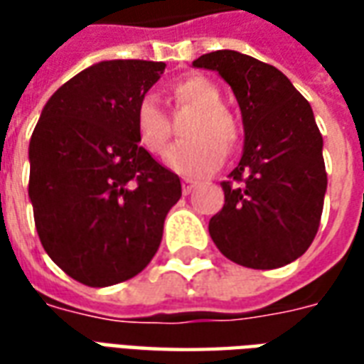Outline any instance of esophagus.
Instances as JSON below:
<instances>
[{"label":"esophagus","mask_w":364,"mask_h":364,"mask_svg":"<svg viewBox=\"0 0 364 364\" xmlns=\"http://www.w3.org/2000/svg\"><path fill=\"white\" fill-rule=\"evenodd\" d=\"M195 187H197V181H195V179H183V193H185V195H189Z\"/></svg>","instance_id":"1"}]
</instances>
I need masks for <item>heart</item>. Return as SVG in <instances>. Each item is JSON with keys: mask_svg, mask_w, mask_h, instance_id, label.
I'll use <instances>...</instances> for the list:
<instances>
[{"mask_svg": "<svg viewBox=\"0 0 364 364\" xmlns=\"http://www.w3.org/2000/svg\"><path fill=\"white\" fill-rule=\"evenodd\" d=\"M175 109H195L183 127V142L167 154V164L183 175H206L220 167L224 154L236 150L242 140V124L226 105L222 91L205 75H191L175 83ZM138 142L150 156H164L171 138V120L154 97H142L134 111Z\"/></svg>", "mask_w": 364, "mask_h": 364, "instance_id": "heart-1", "label": "heart"}]
</instances>
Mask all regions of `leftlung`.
<instances>
[{
  "label": "left lung",
  "mask_w": 364,
  "mask_h": 364,
  "mask_svg": "<svg viewBox=\"0 0 364 364\" xmlns=\"http://www.w3.org/2000/svg\"><path fill=\"white\" fill-rule=\"evenodd\" d=\"M234 90L244 119V156L222 181L224 206L208 222L230 261L277 269L298 259L320 228L328 173L310 103L274 66L236 50L193 62Z\"/></svg>",
  "instance_id": "8db88e82"
}]
</instances>
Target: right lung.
<instances>
[{
  "label": "right lung",
  "mask_w": 364,
  "mask_h": 364,
  "mask_svg": "<svg viewBox=\"0 0 364 364\" xmlns=\"http://www.w3.org/2000/svg\"><path fill=\"white\" fill-rule=\"evenodd\" d=\"M164 62L109 60L44 105L31 136L28 197L44 252L74 281L111 287L158 252L179 177L138 144L134 111Z\"/></svg>",
  "instance_id": "add662e5"
}]
</instances>
